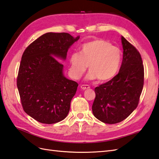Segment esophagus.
Wrapping results in <instances>:
<instances>
[{"instance_id": "esophagus-1", "label": "esophagus", "mask_w": 159, "mask_h": 159, "mask_svg": "<svg viewBox=\"0 0 159 159\" xmlns=\"http://www.w3.org/2000/svg\"><path fill=\"white\" fill-rule=\"evenodd\" d=\"M89 86L87 85H80V88H81L83 90H85L87 89H89Z\"/></svg>"}]
</instances>
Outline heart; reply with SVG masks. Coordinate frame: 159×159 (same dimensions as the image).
I'll return each mask as SVG.
<instances>
[{"label":"heart","mask_w":159,"mask_h":159,"mask_svg":"<svg viewBox=\"0 0 159 159\" xmlns=\"http://www.w3.org/2000/svg\"><path fill=\"white\" fill-rule=\"evenodd\" d=\"M121 62L120 48L102 39H95L83 43L80 54L73 53L70 58L69 74L78 80L89 67L86 79L100 82L112 79L119 70Z\"/></svg>","instance_id":"heart-1"}]
</instances>
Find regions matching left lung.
<instances>
[{"instance_id": "1", "label": "left lung", "mask_w": 159, "mask_h": 159, "mask_svg": "<svg viewBox=\"0 0 159 159\" xmlns=\"http://www.w3.org/2000/svg\"><path fill=\"white\" fill-rule=\"evenodd\" d=\"M123 60L119 72L95 88L93 116L104 123L113 124L126 119L139 104L143 87L144 69L139 52L123 36Z\"/></svg>"}]
</instances>
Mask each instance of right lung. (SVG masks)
<instances>
[{
	"label": "right lung",
	"instance_id": "add662e5",
	"mask_svg": "<svg viewBox=\"0 0 159 159\" xmlns=\"http://www.w3.org/2000/svg\"><path fill=\"white\" fill-rule=\"evenodd\" d=\"M80 36L46 33L31 43L20 62L17 87L24 111L40 123L51 124L65 119L78 83L64 76L67 52Z\"/></svg>",
	"mask_w": 159,
	"mask_h": 159
}]
</instances>
